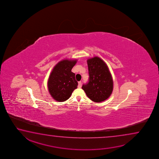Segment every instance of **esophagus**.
<instances>
[{
  "label": "esophagus",
  "instance_id": "34e87169",
  "mask_svg": "<svg viewBox=\"0 0 159 159\" xmlns=\"http://www.w3.org/2000/svg\"><path fill=\"white\" fill-rule=\"evenodd\" d=\"M81 87H82V82H81V81H80V82H78V87L81 88Z\"/></svg>",
  "mask_w": 159,
  "mask_h": 159
}]
</instances>
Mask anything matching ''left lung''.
<instances>
[{
    "label": "left lung",
    "mask_w": 159,
    "mask_h": 159,
    "mask_svg": "<svg viewBox=\"0 0 159 159\" xmlns=\"http://www.w3.org/2000/svg\"><path fill=\"white\" fill-rule=\"evenodd\" d=\"M89 81L82 89L95 102L107 100L113 91V80L107 66L102 59L94 57L87 60Z\"/></svg>",
    "instance_id": "8db88e82"
}]
</instances>
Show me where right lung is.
<instances>
[{
    "instance_id": "obj_1",
    "label": "right lung",
    "mask_w": 159,
    "mask_h": 159,
    "mask_svg": "<svg viewBox=\"0 0 159 159\" xmlns=\"http://www.w3.org/2000/svg\"><path fill=\"white\" fill-rule=\"evenodd\" d=\"M77 61L76 59L62 60L52 70L48 81V89L52 97L57 101L67 100L77 88L75 74L71 71Z\"/></svg>"
}]
</instances>
